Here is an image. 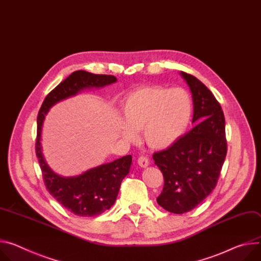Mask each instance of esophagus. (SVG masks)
Wrapping results in <instances>:
<instances>
[{
    "mask_svg": "<svg viewBox=\"0 0 261 261\" xmlns=\"http://www.w3.org/2000/svg\"><path fill=\"white\" fill-rule=\"evenodd\" d=\"M138 165L141 168H146L149 166V160L146 156H140L138 159Z\"/></svg>",
    "mask_w": 261,
    "mask_h": 261,
    "instance_id": "34e87169",
    "label": "esophagus"
}]
</instances>
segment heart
<instances>
[{
  "label": "heart",
  "instance_id": "obj_1",
  "mask_svg": "<svg viewBox=\"0 0 261 261\" xmlns=\"http://www.w3.org/2000/svg\"><path fill=\"white\" fill-rule=\"evenodd\" d=\"M124 123L120 135L135 138L134 130H142V138L153 149L173 145L186 133L193 112L190 94L182 88L168 89L162 86L143 87L132 92L121 106Z\"/></svg>",
  "mask_w": 261,
  "mask_h": 261
}]
</instances>
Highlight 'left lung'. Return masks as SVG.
I'll list each match as a JSON object with an SVG mask.
<instances>
[{
  "mask_svg": "<svg viewBox=\"0 0 261 261\" xmlns=\"http://www.w3.org/2000/svg\"><path fill=\"white\" fill-rule=\"evenodd\" d=\"M189 85L196 125L153 160L164 175L159 205L173 214H185L200 204L216 188L227 153L225 117L207 87L180 71Z\"/></svg>",
  "mask_w": 261,
  "mask_h": 261,
  "instance_id": "obj_1",
  "label": "left lung"
}]
</instances>
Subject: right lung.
<instances>
[{"mask_svg":"<svg viewBox=\"0 0 261 261\" xmlns=\"http://www.w3.org/2000/svg\"><path fill=\"white\" fill-rule=\"evenodd\" d=\"M115 82L117 79L114 75L76 70L47 94L38 113L36 155L45 187L59 203L80 217H95L111 208L119 193L121 181L129 173L132 155L89 169L77 176L58 175L49 168L42 153L43 121L49 109L57 102L74 96L84 89L102 88Z\"/></svg>","mask_w":261,"mask_h":261,"instance_id":"obj_1","label":"right lung"}]
</instances>
